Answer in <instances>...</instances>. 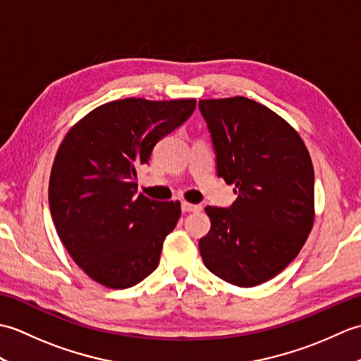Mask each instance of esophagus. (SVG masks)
<instances>
[{
  "instance_id": "1",
  "label": "esophagus",
  "mask_w": 361,
  "mask_h": 361,
  "mask_svg": "<svg viewBox=\"0 0 361 361\" xmlns=\"http://www.w3.org/2000/svg\"><path fill=\"white\" fill-rule=\"evenodd\" d=\"M200 209H202L200 204H192V203H186V202L181 203V211L183 212H195V211H200Z\"/></svg>"
}]
</instances>
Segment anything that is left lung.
<instances>
[{
	"instance_id": "1",
	"label": "left lung",
	"mask_w": 361,
	"mask_h": 361,
	"mask_svg": "<svg viewBox=\"0 0 361 361\" xmlns=\"http://www.w3.org/2000/svg\"><path fill=\"white\" fill-rule=\"evenodd\" d=\"M217 175L234 185L229 208L206 206L211 229L198 242L206 268L255 287L281 273L313 225V166L301 137L262 104L235 96L198 102Z\"/></svg>"
}]
</instances>
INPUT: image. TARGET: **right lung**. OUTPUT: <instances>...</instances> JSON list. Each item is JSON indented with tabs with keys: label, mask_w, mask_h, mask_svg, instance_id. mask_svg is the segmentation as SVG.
I'll list each match as a JSON object with an SVG mask.
<instances>
[{
	"label": "right lung",
	"mask_w": 361,
	"mask_h": 361,
	"mask_svg": "<svg viewBox=\"0 0 361 361\" xmlns=\"http://www.w3.org/2000/svg\"><path fill=\"white\" fill-rule=\"evenodd\" d=\"M194 110V99H121L65 136L51 171L49 209L60 240L91 279L128 288L157 270L180 203L137 194L136 167L149 164L157 142Z\"/></svg>",
	"instance_id": "add662e5"
}]
</instances>
